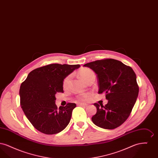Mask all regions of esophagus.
Returning <instances> with one entry per match:
<instances>
[{
	"instance_id": "esophagus-1",
	"label": "esophagus",
	"mask_w": 158,
	"mask_h": 158,
	"mask_svg": "<svg viewBox=\"0 0 158 158\" xmlns=\"http://www.w3.org/2000/svg\"><path fill=\"white\" fill-rule=\"evenodd\" d=\"M77 104V105H79V106H88V104H83V103H78Z\"/></svg>"
}]
</instances>
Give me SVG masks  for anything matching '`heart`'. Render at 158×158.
I'll use <instances>...</instances> for the list:
<instances>
[{
  "mask_svg": "<svg viewBox=\"0 0 158 158\" xmlns=\"http://www.w3.org/2000/svg\"><path fill=\"white\" fill-rule=\"evenodd\" d=\"M78 73L83 80L86 83L89 82L92 78L95 77L94 73L89 68H83L81 69ZM71 78H72V75H69L64 79L63 81V87L64 88H68L69 87L71 81ZM91 95L92 94L90 92L81 94L77 96V98L81 101H86L89 99Z\"/></svg>",
  "mask_w": 158,
  "mask_h": 158,
  "instance_id": "b5f03b06",
  "label": "heart"
}]
</instances>
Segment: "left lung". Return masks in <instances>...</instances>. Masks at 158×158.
<instances>
[{
  "mask_svg": "<svg viewBox=\"0 0 158 158\" xmlns=\"http://www.w3.org/2000/svg\"><path fill=\"white\" fill-rule=\"evenodd\" d=\"M94 70L98 78L99 94L104 93L108 101L105 105L95 103L97 113L92 117L98 127L114 129L130 115L139 88L132 68L113 59L96 60L84 64Z\"/></svg>",
  "mask_w": 158,
  "mask_h": 158,
  "instance_id": "obj_1",
  "label": "left lung"
}]
</instances>
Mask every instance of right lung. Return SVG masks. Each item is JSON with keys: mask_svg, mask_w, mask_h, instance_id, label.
<instances>
[{"mask_svg": "<svg viewBox=\"0 0 158 158\" xmlns=\"http://www.w3.org/2000/svg\"><path fill=\"white\" fill-rule=\"evenodd\" d=\"M79 64H50L32 70L19 89L20 104L32 125L46 135H54L64 130L70 121L75 103L58 108L55 95L63 92L64 79Z\"/></svg>", "mask_w": 158, "mask_h": 158, "instance_id": "right-lung-1", "label": "right lung"}]
</instances>
